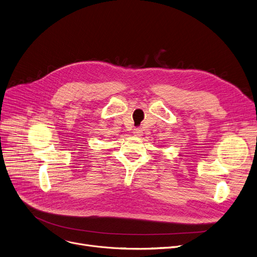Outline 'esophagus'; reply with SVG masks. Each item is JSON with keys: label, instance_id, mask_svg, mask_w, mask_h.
<instances>
[{"label": "esophagus", "instance_id": "34e87169", "mask_svg": "<svg viewBox=\"0 0 257 257\" xmlns=\"http://www.w3.org/2000/svg\"><path fill=\"white\" fill-rule=\"evenodd\" d=\"M133 134L135 136H138V137H140V136H142V134H143V131L140 127H136L133 130Z\"/></svg>", "mask_w": 257, "mask_h": 257}]
</instances>
